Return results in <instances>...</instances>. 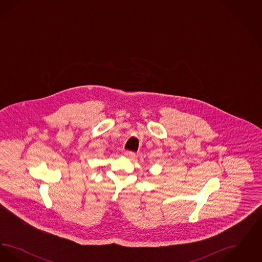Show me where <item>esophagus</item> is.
Returning <instances> with one entry per match:
<instances>
[{"label": "esophagus", "mask_w": 262, "mask_h": 262, "mask_svg": "<svg viewBox=\"0 0 262 262\" xmlns=\"http://www.w3.org/2000/svg\"><path fill=\"white\" fill-rule=\"evenodd\" d=\"M124 155H125V157L129 158V159H134L136 157V153L133 152V151H128V150H126V151L124 152Z\"/></svg>", "instance_id": "1"}]
</instances>
